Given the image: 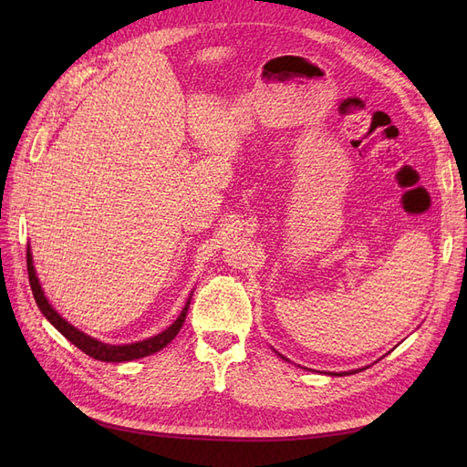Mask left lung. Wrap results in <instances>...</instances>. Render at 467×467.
I'll list each match as a JSON object with an SVG mask.
<instances>
[{"label":"left lung","instance_id":"left-lung-1","mask_svg":"<svg viewBox=\"0 0 467 467\" xmlns=\"http://www.w3.org/2000/svg\"><path fill=\"white\" fill-rule=\"evenodd\" d=\"M282 358H285V357H282ZM358 372V370H357ZM350 374H355V372H350ZM335 376H343V374H335Z\"/></svg>","mask_w":467,"mask_h":467}]
</instances>
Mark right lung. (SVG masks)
<instances>
[{
  "mask_svg": "<svg viewBox=\"0 0 467 467\" xmlns=\"http://www.w3.org/2000/svg\"><path fill=\"white\" fill-rule=\"evenodd\" d=\"M26 271H29V282H31V290L35 296V302L38 306V309L42 312L56 329H58L69 343L76 345L79 350L86 352L91 358L95 360H101V362H129V360H136V358H144L148 355H153V352L161 350L163 347H167L169 343L173 341L177 337V333L181 331L182 323H185L187 312H189V302L182 307L181 316L173 321V325H169V327L158 335H153L150 338H144V341H138V343H130V345H109V343H101L97 341V338L86 335L83 331L76 329L72 323H67L56 309L48 304L45 290L40 288V282L36 278L35 273V266H33V255H31V249L26 247Z\"/></svg>",
  "mask_w": 467,
  "mask_h": 467,
  "instance_id": "obj_1",
  "label": "right lung"
}]
</instances>
